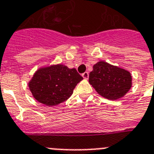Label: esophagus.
Instances as JSON below:
<instances>
[{
	"instance_id": "esophagus-1",
	"label": "esophagus",
	"mask_w": 154,
	"mask_h": 154,
	"mask_svg": "<svg viewBox=\"0 0 154 154\" xmlns=\"http://www.w3.org/2000/svg\"><path fill=\"white\" fill-rule=\"evenodd\" d=\"M82 77H84V79H86V80H87L88 77H89V74H88V72H84V74H82Z\"/></svg>"
}]
</instances>
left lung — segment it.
<instances>
[{"instance_id": "left-lung-1", "label": "left lung", "mask_w": 154, "mask_h": 154, "mask_svg": "<svg viewBox=\"0 0 154 154\" xmlns=\"http://www.w3.org/2000/svg\"><path fill=\"white\" fill-rule=\"evenodd\" d=\"M89 83L100 96L114 100L123 97L130 91L132 77L124 69L99 61L90 73Z\"/></svg>"}]
</instances>
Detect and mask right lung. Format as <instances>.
<instances>
[{
    "instance_id": "1",
    "label": "right lung",
    "mask_w": 154,
    "mask_h": 154,
    "mask_svg": "<svg viewBox=\"0 0 154 154\" xmlns=\"http://www.w3.org/2000/svg\"><path fill=\"white\" fill-rule=\"evenodd\" d=\"M82 80L75 68L57 64L37 70L28 84L34 97L51 106L67 100Z\"/></svg>"
}]
</instances>
